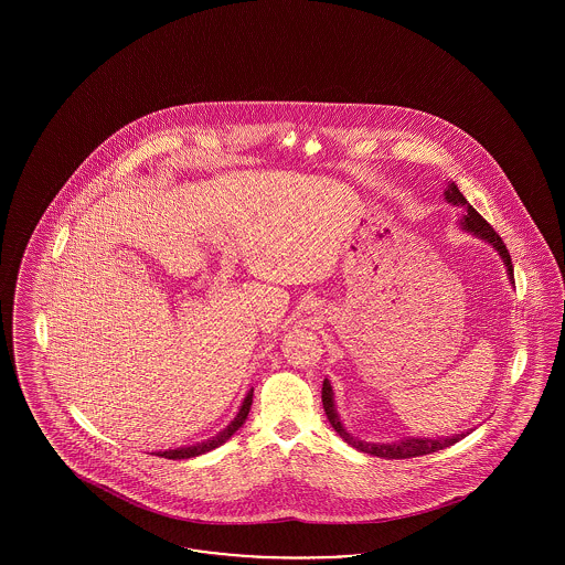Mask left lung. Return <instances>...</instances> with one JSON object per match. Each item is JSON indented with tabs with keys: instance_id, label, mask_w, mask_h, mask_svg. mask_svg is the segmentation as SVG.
Returning a JSON list of instances; mask_svg holds the SVG:
<instances>
[{
	"instance_id": "left-lung-1",
	"label": "left lung",
	"mask_w": 565,
	"mask_h": 565,
	"mask_svg": "<svg viewBox=\"0 0 565 565\" xmlns=\"http://www.w3.org/2000/svg\"><path fill=\"white\" fill-rule=\"evenodd\" d=\"M443 194H445V201H447V203H451V205L463 210L461 215H459V226H461L466 233H470V235L483 239L487 245H491V247L498 252V256L502 258V263H504V267H507L509 281L514 284L511 254H509L507 245L502 242V237L487 224V220H484L483 215L479 214V212L466 201V196L457 189L456 182H449ZM322 403L326 417H328V422H330V426L334 428V431H337L348 445H351L353 449H358V451H362V454H369V456L385 457V459H406V457L428 456V454H436V451H440V449H447V447L456 445L466 434H470V431H461V434H454V436H434V438H430V436H404V438L396 440V443H369V440L355 438V436L343 426L341 415L337 413L334 392H332V385H330L328 379H323Z\"/></svg>"
}]
</instances>
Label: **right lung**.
<instances>
[{
    "instance_id": "add662e5",
    "label": "right lung",
    "mask_w": 565,
    "mask_h": 565,
    "mask_svg": "<svg viewBox=\"0 0 565 565\" xmlns=\"http://www.w3.org/2000/svg\"><path fill=\"white\" fill-rule=\"evenodd\" d=\"M252 396H254V387H249L247 390V394H245V398H243L242 406H239V411H237V415H235V419L224 428L222 431H217L215 436L212 438H207V440H201V443H196V445H186V447H178V449H167V451H157V456L167 457V459H189V457L203 456V454H207V451H212L215 447H220V445H224L235 431L242 428L243 424H245V419H247V413H249V406H252Z\"/></svg>"
}]
</instances>
